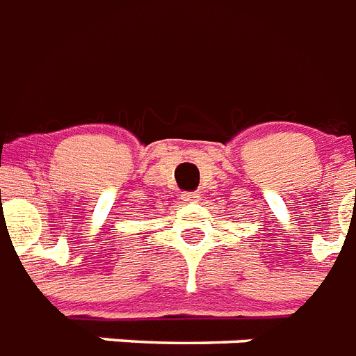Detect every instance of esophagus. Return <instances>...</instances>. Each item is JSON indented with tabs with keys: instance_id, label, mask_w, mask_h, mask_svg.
<instances>
[{
	"instance_id": "esophagus-1",
	"label": "esophagus",
	"mask_w": 356,
	"mask_h": 356,
	"mask_svg": "<svg viewBox=\"0 0 356 356\" xmlns=\"http://www.w3.org/2000/svg\"><path fill=\"white\" fill-rule=\"evenodd\" d=\"M200 192H184L183 195H181V200L186 201V203H195V201H200Z\"/></svg>"
}]
</instances>
